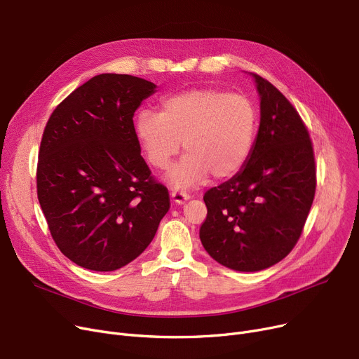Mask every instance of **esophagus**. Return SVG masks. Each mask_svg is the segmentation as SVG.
I'll list each match as a JSON object with an SVG mask.
<instances>
[{"label":"esophagus","instance_id":"1","mask_svg":"<svg viewBox=\"0 0 359 359\" xmlns=\"http://www.w3.org/2000/svg\"><path fill=\"white\" fill-rule=\"evenodd\" d=\"M170 195H172L173 202H176V203H183V202H186L187 199H190V195H189V194L183 192V190H177V189H172Z\"/></svg>","mask_w":359,"mask_h":359}]
</instances>
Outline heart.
<instances>
[{"mask_svg": "<svg viewBox=\"0 0 359 359\" xmlns=\"http://www.w3.org/2000/svg\"><path fill=\"white\" fill-rule=\"evenodd\" d=\"M259 127L252 98L221 88H194L170 93L160 112L142 109L135 116V134L149 164L165 170L180 150L186 156L169 175L175 187L226 179L250 160Z\"/></svg>", "mask_w": 359, "mask_h": 359, "instance_id": "1", "label": "heart"}]
</instances>
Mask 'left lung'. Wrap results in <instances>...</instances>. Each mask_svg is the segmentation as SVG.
Wrapping results in <instances>:
<instances>
[{
  "label": "left lung",
  "mask_w": 359,
  "mask_h": 359,
  "mask_svg": "<svg viewBox=\"0 0 359 359\" xmlns=\"http://www.w3.org/2000/svg\"><path fill=\"white\" fill-rule=\"evenodd\" d=\"M261 119L244 169L203 195L202 245L236 271L274 266L297 244L316 192V163L306 124L290 101L252 74Z\"/></svg>",
  "instance_id": "left-lung-1"
}]
</instances>
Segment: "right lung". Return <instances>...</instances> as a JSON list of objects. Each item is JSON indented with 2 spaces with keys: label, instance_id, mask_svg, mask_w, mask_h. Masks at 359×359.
I'll return each mask as SVG.
<instances>
[{
  "label": "right lung",
  "instance_id": "add662e5",
  "mask_svg": "<svg viewBox=\"0 0 359 359\" xmlns=\"http://www.w3.org/2000/svg\"><path fill=\"white\" fill-rule=\"evenodd\" d=\"M156 85L131 75L90 78L55 108L39 150L37 198L57 248L93 271L144 251L170 208L141 156L133 116Z\"/></svg>",
  "mask_w": 359,
  "mask_h": 359
}]
</instances>
